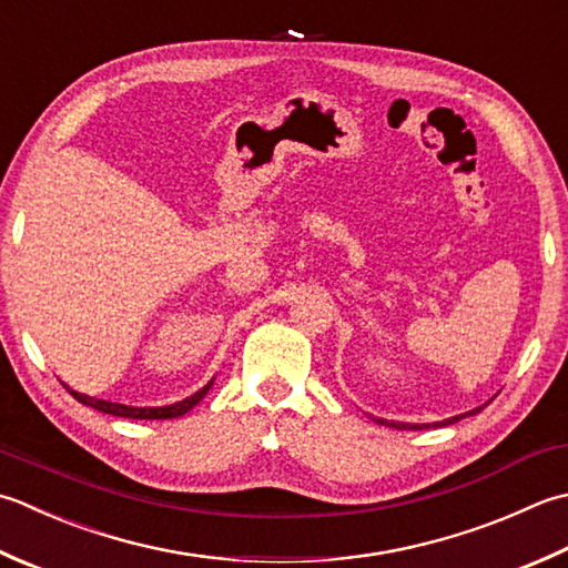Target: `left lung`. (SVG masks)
<instances>
[{
    "mask_svg": "<svg viewBox=\"0 0 568 568\" xmlns=\"http://www.w3.org/2000/svg\"><path fill=\"white\" fill-rule=\"evenodd\" d=\"M470 414H480V408H475V410H470ZM465 416V414H463ZM463 416H455V418H448V420H443L440 426H448V424H455V420H460ZM379 424H386V426H392V428H398V430H416V428H420V426H410V424H388V420H379ZM438 426V424H436Z\"/></svg>",
    "mask_w": 568,
    "mask_h": 568,
    "instance_id": "obj_1",
    "label": "left lung"
}]
</instances>
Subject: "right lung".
<instances>
[{
    "instance_id": "1",
    "label": "right lung",
    "mask_w": 568,
    "mask_h": 568,
    "mask_svg": "<svg viewBox=\"0 0 568 568\" xmlns=\"http://www.w3.org/2000/svg\"><path fill=\"white\" fill-rule=\"evenodd\" d=\"M209 382L204 388H199V392L194 396L184 398V402L180 404H172V406H162V408H135V406H122V404H110V402H100V398H93V396H85V394H78V392H71V396L75 398V402H81L85 406L91 408H98L103 410V414H110V416H122V418H176V416H184L189 408H194L202 398L206 396V392L211 388Z\"/></svg>"
}]
</instances>
